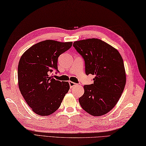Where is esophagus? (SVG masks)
I'll use <instances>...</instances> for the list:
<instances>
[{"label":"esophagus","instance_id":"34e87169","mask_svg":"<svg viewBox=\"0 0 146 146\" xmlns=\"http://www.w3.org/2000/svg\"><path fill=\"white\" fill-rule=\"evenodd\" d=\"M69 86H70V88H72L73 87H74V86H76V84L75 82H72V81H69Z\"/></svg>","mask_w":146,"mask_h":146}]
</instances>
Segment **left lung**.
<instances>
[{"label":"left lung","mask_w":146,"mask_h":146,"mask_svg":"<svg viewBox=\"0 0 146 146\" xmlns=\"http://www.w3.org/2000/svg\"><path fill=\"white\" fill-rule=\"evenodd\" d=\"M85 63V72L95 75L93 84L84 85L79 102L83 110L93 116H102L116 105L126 83L122 57L117 49L97 38L73 43Z\"/></svg>","instance_id":"1"}]
</instances>
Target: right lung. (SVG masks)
Here are the masks:
<instances>
[{
  "mask_svg": "<svg viewBox=\"0 0 146 146\" xmlns=\"http://www.w3.org/2000/svg\"><path fill=\"white\" fill-rule=\"evenodd\" d=\"M72 45V42L43 41L33 45L21 57L17 71L19 88L35 113L41 116L52 114L69 91V82L53 78L52 72H59L58 56Z\"/></svg>",
  "mask_w": 146,
  "mask_h": 146,
  "instance_id": "1",
  "label": "right lung"
}]
</instances>
